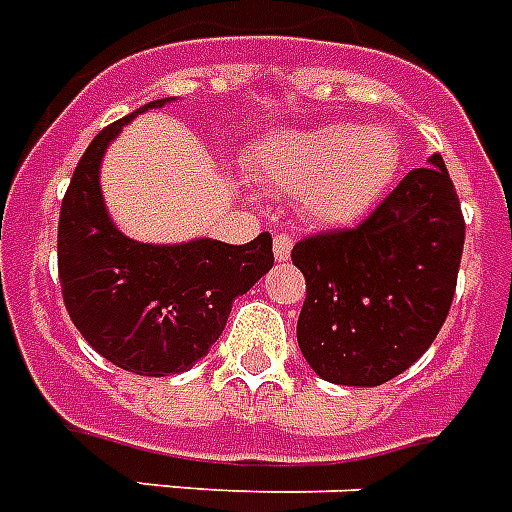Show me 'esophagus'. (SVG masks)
<instances>
[{
    "label": "esophagus",
    "instance_id": "obj_1",
    "mask_svg": "<svg viewBox=\"0 0 512 512\" xmlns=\"http://www.w3.org/2000/svg\"><path fill=\"white\" fill-rule=\"evenodd\" d=\"M292 247H295V239L289 236V233H279L276 239H273V257L276 260H287L289 255H292Z\"/></svg>",
    "mask_w": 512,
    "mask_h": 512
}]
</instances>
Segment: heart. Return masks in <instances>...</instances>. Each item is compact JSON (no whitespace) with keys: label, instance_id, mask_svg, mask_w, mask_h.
Returning <instances> with one entry per match:
<instances>
[{"label":"heart","instance_id":"1","mask_svg":"<svg viewBox=\"0 0 512 512\" xmlns=\"http://www.w3.org/2000/svg\"><path fill=\"white\" fill-rule=\"evenodd\" d=\"M247 170L271 193L297 196L316 225H348L388 193L401 170V140L382 127L332 122L257 140Z\"/></svg>","mask_w":512,"mask_h":512}]
</instances>
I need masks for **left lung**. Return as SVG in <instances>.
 Listing matches in <instances>:
<instances>
[{"label":"left lung","instance_id":"1","mask_svg":"<svg viewBox=\"0 0 512 512\" xmlns=\"http://www.w3.org/2000/svg\"><path fill=\"white\" fill-rule=\"evenodd\" d=\"M465 220L444 159L433 154L356 228L297 241L305 276L297 342L321 380L374 388L436 340L452 308Z\"/></svg>","mask_w":512,"mask_h":512}]
</instances>
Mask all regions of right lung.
Listing matches in <instances>:
<instances>
[{
  "label": "right lung",
  "mask_w": 512,
  "mask_h": 512,
  "mask_svg": "<svg viewBox=\"0 0 512 512\" xmlns=\"http://www.w3.org/2000/svg\"><path fill=\"white\" fill-rule=\"evenodd\" d=\"M172 100H151L95 135L76 164L58 223L60 287L74 327L111 364L146 377L185 372L207 356L233 300L273 265L271 233L249 244H143L108 217L100 193L108 143L135 116Z\"/></svg>",
  "instance_id": "obj_1"
}]
</instances>
